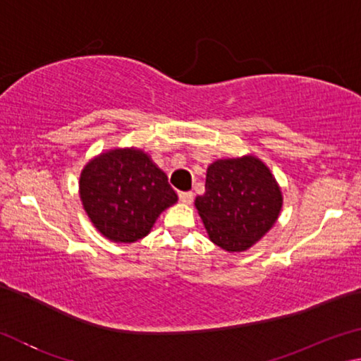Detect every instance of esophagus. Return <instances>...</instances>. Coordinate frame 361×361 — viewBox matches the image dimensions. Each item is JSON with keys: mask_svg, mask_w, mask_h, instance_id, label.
I'll return each instance as SVG.
<instances>
[{"mask_svg": "<svg viewBox=\"0 0 361 361\" xmlns=\"http://www.w3.org/2000/svg\"><path fill=\"white\" fill-rule=\"evenodd\" d=\"M178 197H180V202H183V204H191L192 202V199H194V194L192 192H180L178 194Z\"/></svg>", "mask_w": 361, "mask_h": 361, "instance_id": "34e87169", "label": "esophagus"}]
</instances>
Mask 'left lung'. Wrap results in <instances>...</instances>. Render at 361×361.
<instances>
[{
	"label": "left lung",
	"mask_w": 361,
	"mask_h": 361,
	"mask_svg": "<svg viewBox=\"0 0 361 361\" xmlns=\"http://www.w3.org/2000/svg\"><path fill=\"white\" fill-rule=\"evenodd\" d=\"M209 239L228 253L252 248L282 212L276 176L259 157L216 159L207 169L205 192L194 200Z\"/></svg>",
	"instance_id": "1"
}]
</instances>
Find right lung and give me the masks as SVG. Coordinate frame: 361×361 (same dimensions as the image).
<instances>
[{
  "label": "right lung",
  "instance_id": "1",
  "mask_svg": "<svg viewBox=\"0 0 361 361\" xmlns=\"http://www.w3.org/2000/svg\"><path fill=\"white\" fill-rule=\"evenodd\" d=\"M79 197L94 228L116 243H133L151 232L178 200L167 175L138 148H113L85 164Z\"/></svg>",
  "mask_w": 361,
  "mask_h": 361
}]
</instances>
